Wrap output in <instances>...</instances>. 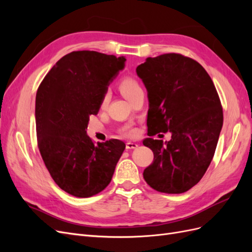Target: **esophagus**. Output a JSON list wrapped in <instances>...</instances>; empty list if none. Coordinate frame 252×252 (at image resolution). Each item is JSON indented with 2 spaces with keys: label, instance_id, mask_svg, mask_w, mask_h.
<instances>
[{
  "label": "esophagus",
  "instance_id": "esophagus-1",
  "mask_svg": "<svg viewBox=\"0 0 252 252\" xmlns=\"http://www.w3.org/2000/svg\"><path fill=\"white\" fill-rule=\"evenodd\" d=\"M138 146H139V144L135 143V142H127L126 143V148L127 149H134Z\"/></svg>",
  "mask_w": 252,
  "mask_h": 252
}]
</instances>
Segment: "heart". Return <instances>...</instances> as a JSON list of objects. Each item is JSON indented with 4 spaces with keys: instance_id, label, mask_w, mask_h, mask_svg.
Returning a JSON list of instances; mask_svg holds the SVG:
<instances>
[{
    "instance_id": "1",
    "label": "heart",
    "mask_w": 252,
    "mask_h": 252,
    "mask_svg": "<svg viewBox=\"0 0 252 252\" xmlns=\"http://www.w3.org/2000/svg\"><path fill=\"white\" fill-rule=\"evenodd\" d=\"M119 87H120L121 93L123 94V95L127 98V100H130V98L136 93H138L139 90L142 89L141 86H140V84L138 83V81L133 79L132 77H129V75H126V77L122 78L120 80ZM109 98H110V93L107 90L102 96V100H101V107L102 108L105 107V106L108 104ZM133 132H134V130L131 128L130 125L124 127V129H123V133L126 136H131L133 134Z\"/></svg>"
}]
</instances>
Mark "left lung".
<instances>
[{"label": "left lung", "instance_id": "left-lung-1", "mask_svg": "<svg viewBox=\"0 0 252 252\" xmlns=\"http://www.w3.org/2000/svg\"><path fill=\"white\" fill-rule=\"evenodd\" d=\"M136 74L147 89L149 136L171 133L165 143L143 141L155 157L143 177L157 191L186 192L207 170L222 130L223 109L215 84L201 64L179 53L147 58Z\"/></svg>", "mask_w": 252, "mask_h": 252}]
</instances>
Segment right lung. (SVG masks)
<instances>
[{"label":"right lung","mask_w":252,"mask_h":252,"mask_svg":"<svg viewBox=\"0 0 252 252\" xmlns=\"http://www.w3.org/2000/svg\"><path fill=\"white\" fill-rule=\"evenodd\" d=\"M124 57L82 50L60 59L35 96L37 146L56 184L77 197L101 192L110 183L125 149L120 140L94 144L89 117L97 114L109 83L125 66Z\"/></svg>","instance_id":"1"}]
</instances>
